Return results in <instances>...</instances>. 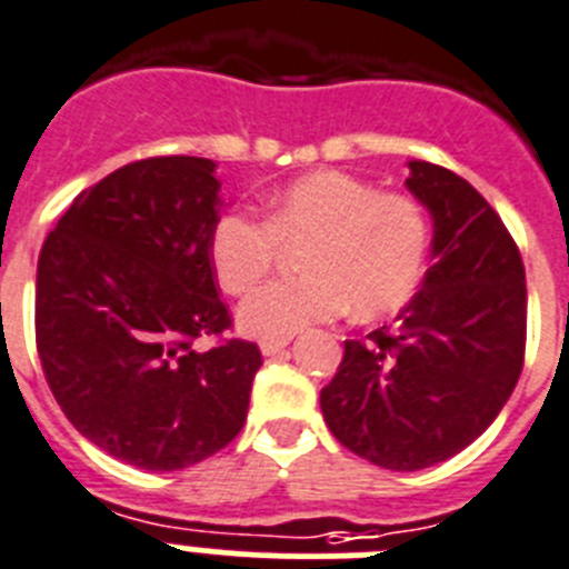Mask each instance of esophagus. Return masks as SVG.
I'll list each match as a JSON object with an SVG mask.
<instances>
[{
    "mask_svg": "<svg viewBox=\"0 0 569 569\" xmlns=\"http://www.w3.org/2000/svg\"><path fill=\"white\" fill-rule=\"evenodd\" d=\"M286 346H289V340H263L260 351H263V357H278L280 351H286Z\"/></svg>",
    "mask_w": 569,
    "mask_h": 569,
    "instance_id": "34e87169",
    "label": "esophagus"
}]
</instances>
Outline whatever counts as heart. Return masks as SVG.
Listing matches in <instances>:
<instances>
[{"instance_id": "1", "label": "heart", "mask_w": 569, "mask_h": 569, "mask_svg": "<svg viewBox=\"0 0 569 569\" xmlns=\"http://www.w3.org/2000/svg\"><path fill=\"white\" fill-rule=\"evenodd\" d=\"M280 243H303V274L260 286L238 311L240 329L263 340H289L335 320L348 303L357 317L402 309L425 278L431 221L413 196L317 170L266 198L263 221L243 212L218 218L209 240L214 278L243 295L272 272Z\"/></svg>"}]
</instances>
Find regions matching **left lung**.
<instances>
[{
    "instance_id": "8db88e82",
    "label": "left lung",
    "mask_w": 569,
    "mask_h": 569,
    "mask_svg": "<svg viewBox=\"0 0 569 569\" xmlns=\"http://www.w3.org/2000/svg\"><path fill=\"white\" fill-rule=\"evenodd\" d=\"M408 189L433 218V266L393 326L346 340L322 419L388 470L457 457L499 417L527 340L525 263L496 209L457 172L411 161Z\"/></svg>"
}]
</instances>
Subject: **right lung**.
I'll list each match as a JSON object with an SVG mask.
<instances>
[{"label": "right lung", "mask_w": 569, "mask_h": 569, "mask_svg": "<svg viewBox=\"0 0 569 569\" xmlns=\"http://www.w3.org/2000/svg\"><path fill=\"white\" fill-rule=\"evenodd\" d=\"M214 161L158 156L84 189L36 269V348L76 431L144 470H181L247 422L260 348L223 337L209 240ZM203 336L218 339L209 349Z\"/></svg>", "instance_id": "add662e5"}]
</instances>
